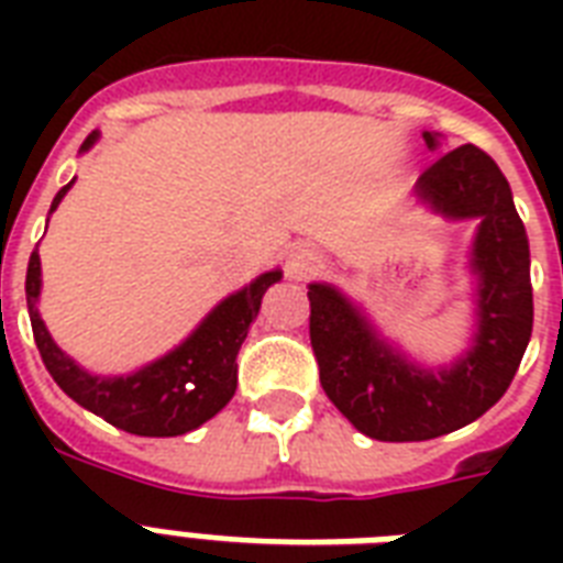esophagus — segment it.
I'll use <instances>...</instances> for the list:
<instances>
[{"instance_id": "esophagus-1", "label": "esophagus", "mask_w": 563, "mask_h": 563, "mask_svg": "<svg viewBox=\"0 0 563 563\" xmlns=\"http://www.w3.org/2000/svg\"><path fill=\"white\" fill-rule=\"evenodd\" d=\"M321 265H324V260H321V254H318L316 247H291L289 256H286V277H291V280H307V277H312Z\"/></svg>"}]
</instances>
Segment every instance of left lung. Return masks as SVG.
<instances>
[{"label":"left lung","mask_w":563,"mask_h":563,"mask_svg":"<svg viewBox=\"0 0 563 563\" xmlns=\"http://www.w3.org/2000/svg\"><path fill=\"white\" fill-rule=\"evenodd\" d=\"M429 148L438 136L423 134ZM418 198L446 219H479L476 333L450 368L409 362L383 342L342 291L309 286V342L321 388L353 427L376 441H429L482 418L508 391L532 339L529 239L506 175L476 145H459L418 178Z\"/></svg>","instance_id":"8db88e82"}]
</instances>
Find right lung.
I'll return each mask as SVG.
<instances>
[{
    "instance_id": "right-lung-1",
    "label": "right lung",
    "mask_w": 563,
    "mask_h": 563,
    "mask_svg": "<svg viewBox=\"0 0 563 563\" xmlns=\"http://www.w3.org/2000/svg\"><path fill=\"white\" fill-rule=\"evenodd\" d=\"M99 134L92 131L84 140L81 152H87ZM69 180L52 201L55 210ZM280 272L260 274L251 286L230 295L203 318L198 330L187 342L166 353L163 360L145 365L128 376H96L78 368L48 335L40 318V254L34 251L25 274V300H29L31 330L43 356V365L60 388L92 415H99L117 429L131 435L172 438L192 432L219 415L236 391V353L247 335V327L260 312L265 289L280 280Z\"/></svg>"
}]
</instances>
